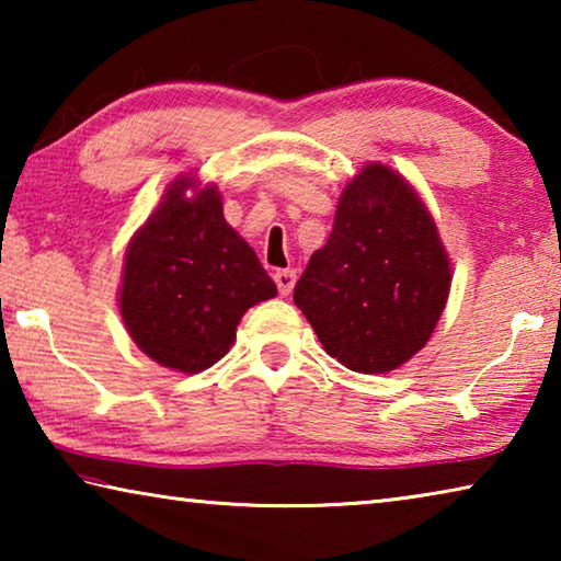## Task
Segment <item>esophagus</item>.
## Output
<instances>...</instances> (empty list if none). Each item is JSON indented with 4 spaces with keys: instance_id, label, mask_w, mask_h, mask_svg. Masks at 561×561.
Segmentation results:
<instances>
[{
    "instance_id": "esophagus-1",
    "label": "esophagus",
    "mask_w": 561,
    "mask_h": 561,
    "mask_svg": "<svg viewBox=\"0 0 561 561\" xmlns=\"http://www.w3.org/2000/svg\"><path fill=\"white\" fill-rule=\"evenodd\" d=\"M274 282H277V289L282 297H289L294 289V282H297V272L294 270H277L274 272Z\"/></svg>"
}]
</instances>
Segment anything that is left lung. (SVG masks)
<instances>
[{"label": "left lung", "instance_id": "8db88e82", "mask_svg": "<svg viewBox=\"0 0 561 561\" xmlns=\"http://www.w3.org/2000/svg\"><path fill=\"white\" fill-rule=\"evenodd\" d=\"M453 282L448 250L423 197L383 163H366L339 197L334 230L311 254L294 304L331 358L388 374L438 327Z\"/></svg>", "mask_w": 561, "mask_h": 561}]
</instances>
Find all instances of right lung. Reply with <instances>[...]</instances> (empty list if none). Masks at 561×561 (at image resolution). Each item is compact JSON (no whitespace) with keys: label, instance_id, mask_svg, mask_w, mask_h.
I'll return each mask as SVG.
<instances>
[{"label":"right lung","instance_id":"add662e5","mask_svg":"<svg viewBox=\"0 0 561 561\" xmlns=\"http://www.w3.org/2000/svg\"><path fill=\"white\" fill-rule=\"evenodd\" d=\"M277 287L240 232L227 225L222 195L183 173L133 232L123 257L118 311L156 364L201 374L237 339V324Z\"/></svg>","mask_w":561,"mask_h":561}]
</instances>
